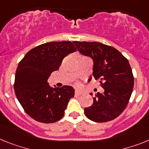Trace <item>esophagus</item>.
Here are the masks:
<instances>
[{"mask_svg": "<svg viewBox=\"0 0 149 149\" xmlns=\"http://www.w3.org/2000/svg\"><path fill=\"white\" fill-rule=\"evenodd\" d=\"M82 94V92H80V91H78V90H77V91H76V92H75V95L79 96V95H81Z\"/></svg>", "mask_w": 149, "mask_h": 149, "instance_id": "34e87169", "label": "esophagus"}]
</instances>
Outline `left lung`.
Masks as SVG:
<instances>
[{
  "instance_id": "left-lung-1",
  "label": "left lung",
  "mask_w": 149,
  "mask_h": 149,
  "mask_svg": "<svg viewBox=\"0 0 149 149\" xmlns=\"http://www.w3.org/2000/svg\"><path fill=\"white\" fill-rule=\"evenodd\" d=\"M73 44L82 55L92 58V74L96 80H100L104 90L103 93L96 94L93 104L84 109L85 114L98 123L115 119L128 104L134 85L128 60L116 48L99 42Z\"/></svg>"
}]
</instances>
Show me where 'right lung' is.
<instances>
[{
  "label": "right lung",
  "instance_id": "1",
  "mask_svg": "<svg viewBox=\"0 0 149 149\" xmlns=\"http://www.w3.org/2000/svg\"><path fill=\"white\" fill-rule=\"evenodd\" d=\"M77 51L69 41L42 44L26 54L19 63L15 74L14 91L26 113L36 121L51 123L64 115L74 88L63 86L52 88L47 79L57 70L66 56Z\"/></svg>",
  "mask_w": 149,
  "mask_h": 149
}]
</instances>
